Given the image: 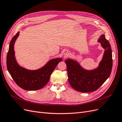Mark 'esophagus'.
Returning <instances> with one entry per match:
<instances>
[{"mask_svg": "<svg viewBox=\"0 0 122 122\" xmlns=\"http://www.w3.org/2000/svg\"><path fill=\"white\" fill-rule=\"evenodd\" d=\"M69 55V52L68 51H65L64 52V56L66 57Z\"/></svg>", "mask_w": 122, "mask_h": 122, "instance_id": "34e87169", "label": "esophagus"}]
</instances>
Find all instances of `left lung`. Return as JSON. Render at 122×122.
<instances>
[{"label": "left lung", "instance_id": "1", "mask_svg": "<svg viewBox=\"0 0 122 122\" xmlns=\"http://www.w3.org/2000/svg\"><path fill=\"white\" fill-rule=\"evenodd\" d=\"M98 41L105 49L102 60L98 67L92 70H86L76 59L70 58L65 61L69 83L73 89L78 92H94L98 90L110 76L113 66L111 45L104 35L100 36Z\"/></svg>", "mask_w": 122, "mask_h": 122}]
</instances>
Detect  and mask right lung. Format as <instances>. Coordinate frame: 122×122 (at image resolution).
<instances>
[{
	"mask_svg": "<svg viewBox=\"0 0 122 122\" xmlns=\"http://www.w3.org/2000/svg\"><path fill=\"white\" fill-rule=\"evenodd\" d=\"M19 35L18 31L9 43L6 60L8 71L16 84L22 89L27 91L41 89L49 81L53 70L62 59L59 57L52 58L41 67L35 70L20 66L16 61L14 47Z\"/></svg>",
	"mask_w": 122,
	"mask_h": 122,
	"instance_id": "add662e5",
	"label": "right lung"
}]
</instances>
